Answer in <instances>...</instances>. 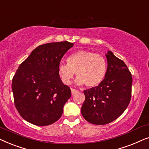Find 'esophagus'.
I'll return each instance as SVG.
<instances>
[{"mask_svg":"<svg viewBox=\"0 0 149 149\" xmlns=\"http://www.w3.org/2000/svg\"><path fill=\"white\" fill-rule=\"evenodd\" d=\"M78 90H77V89H71V93H72V95H74L75 93L78 92Z\"/></svg>","mask_w":149,"mask_h":149,"instance_id":"34e87169","label":"esophagus"}]
</instances>
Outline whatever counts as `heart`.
Returning a JSON list of instances; mask_svg holds the SVG:
<instances>
[{
    "label": "heart",
    "mask_w": 149,
    "mask_h": 149,
    "mask_svg": "<svg viewBox=\"0 0 149 149\" xmlns=\"http://www.w3.org/2000/svg\"><path fill=\"white\" fill-rule=\"evenodd\" d=\"M67 64H61L58 73L65 85H69L76 72L77 85L87 87L98 85L104 78L107 72V62L101 55L92 52L81 50L73 53L66 59Z\"/></svg>",
    "instance_id": "obj_1"
}]
</instances>
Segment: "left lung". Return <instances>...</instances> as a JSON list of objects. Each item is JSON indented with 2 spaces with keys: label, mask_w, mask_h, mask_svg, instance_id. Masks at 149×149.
<instances>
[{
  "label": "left lung",
  "mask_w": 149,
  "mask_h": 149,
  "mask_svg": "<svg viewBox=\"0 0 149 149\" xmlns=\"http://www.w3.org/2000/svg\"><path fill=\"white\" fill-rule=\"evenodd\" d=\"M106 57L105 78L97 86L83 91L85 100L81 113L87 121L95 125L117 119L127 109L132 96V77L127 66L111 51Z\"/></svg>",
  "instance_id": "8db88e82"
}]
</instances>
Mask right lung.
Instances as JSON below:
<instances>
[{
    "mask_svg": "<svg viewBox=\"0 0 149 149\" xmlns=\"http://www.w3.org/2000/svg\"><path fill=\"white\" fill-rule=\"evenodd\" d=\"M73 45L68 41L42 45L18 67L12 80V91L15 108L26 121L45 126L61 117L71 90L61 81L58 68Z\"/></svg>",
    "mask_w": 149,
    "mask_h": 149,
    "instance_id": "1",
    "label": "right lung"
}]
</instances>
